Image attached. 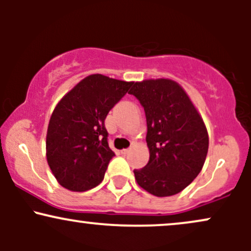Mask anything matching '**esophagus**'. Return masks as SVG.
<instances>
[{
    "label": "esophagus",
    "instance_id": "1",
    "mask_svg": "<svg viewBox=\"0 0 251 251\" xmlns=\"http://www.w3.org/2000/svg\"><path fill=\"white\" fill-rule=\"evenodd\" d=\"M120 152H122V154H127L128 152H129V149H124Z\"/></svg>",
    "mask_w": 251,
    "mask_h": 251
}]
</instances>
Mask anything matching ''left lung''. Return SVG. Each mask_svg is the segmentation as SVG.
Masks as SVG:
<instances>
[{
	"label": "left lung",
	"mask_w": 251,
	"mask_h": 251,
	"mask_svg": "<svg viewBox=\"0 0 251 251\" xmlns=\"http://www.w3.org/2000/svg\"><path fill=\"white\" fill-rule=\"evenodd\" d=\"M144 107L148 125L149 163L134 170L137 183L157 197L180 192L205 162L209 137L188 94L169 79L133 82L128 92Z\"/></svg>",
	"instance_id": "left-lung-1"
}]
</instances>
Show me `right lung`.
<instances>
[{
  "instance_id": "1",
  "label": "right lung",
  "mask_w": 251,
  "mask_h": 251,
  "mask_svg": "<svg viewBox=\"0 0 251 251\" xmlns=\"http://www.w3.org/2000/svg\"><path fill=\"white\" fill-rule=\"evenodd\" d=\"M133 82L93 74L81 80L57 103L47 131V162L60 185L87 191L103 179L114 157L105 119Z\"/></svg>"
}]
</instances>
